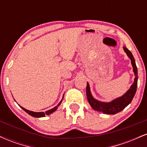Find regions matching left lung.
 <instances>
[{
    "mask_svg": "<svg viewBox=\"0 0 147 147\" xmlns=\"http://www.w3.org/2000/svg\"><path fill=\"white\" fill-rule=\"evenodd\" d=\"M124 48V51L126 52V55L128 57L131 59V64L133 65V72L135 73V80L133 84L131 85V88L127 92L124 94L122 97H119V98L115 99L112 101L111 102L109 103H104L98 102L92 97V95L90 93V87H89V84L87 83L86 86V95L87 99L88 101L89 104L91 106V107L94 109V110L99 111V112H102L105 114H111L114 115L117 113L122 111L123 109H125L130 103L131 102L132 99L134 97L135 94L137 90V86H138V69L136 66V61H135L134 57H133L132 53L128 50L126 47H123Z\"/></svg>",
    "mask_w": 147,
    "mask_h": 147,
    "instance_id": "obj_1",
    "label": "left lung"
}]
</instances>
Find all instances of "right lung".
Returning a JSON list of instances; mask_svg holds the SVG:
<instances>
[{"mask_svg":"<svg viewBox=\"0 0 147 147\" xmlns=\"http://www.w3.org/2000/svg\"><path fill=\"white\" fill-rule=\"evenodd\" d=\"M61 102H61H59V104L57 106H55V108H53V109H50V110H49V111H47L46 112H45V113H43V112H39V113L33 112V111H30L27 110V109H24V108L21 107H21L22 108V109H23V110L25 111V112L28 113V114L30 115H31V116H32V117H45V116L46 115L51 114V113H52L54 112V111H56L57 108H58V106L60 105Z\"/></svg>","mask_w":147,"mask_h":147,"instance_id":"add662e5","label":"right lung"}]
</instances>
